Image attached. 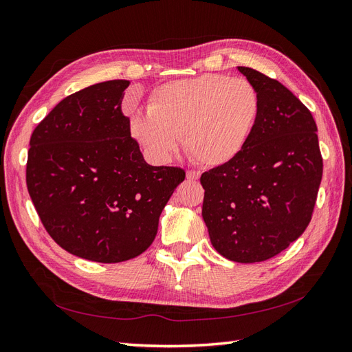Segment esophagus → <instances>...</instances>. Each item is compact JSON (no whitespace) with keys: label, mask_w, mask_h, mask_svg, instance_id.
Here are the masks:
<instances>
[{"label":"esophagus","mask_w":352,"mask_h":352,"mask_svg":"<svg viewBox=\"0 0 352 352\" xmlns=\"http://www.w3.org/2000/svg\"><path fill=\"white\" fill-rule=\"evenodd\" d=\"M186 179L191 180V182H195V180L199 179V172H197V170H188Z\"/></svg>","instance_id":"1"}]
</instances>
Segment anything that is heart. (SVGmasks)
<instances>
[{"instance_id":"b5f03b06","label":"heart","mask_w":352,"mask_h":352,"mask_svg":"<svg viewBox=\"0 0 352 352\" xmlns=\"http://www.w3.org/2000/svg\"><path fill=\"white\" fill-rule=\"evenodd\" d=\"M259 111V93L250 81L204 74L157 87L149 94L148 113H136L130 130L160 160L172 154L184 136L186 153L197 163L216 167L244 149Z\"/></svg>"}]
</instances>
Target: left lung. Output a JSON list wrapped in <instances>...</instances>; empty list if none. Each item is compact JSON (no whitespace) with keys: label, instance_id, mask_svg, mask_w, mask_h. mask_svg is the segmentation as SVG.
Masks as SVG:
<instances>
[{"label":"left lung","instance_id":"left-lung-1","mask_svg":"<svg viewBox=\"0 0 352 352\" xmlns=\"http://www.w3.org/2000/svg\"><path fill=\"white\" fill-rule=\"evenodd\" d=\"M261 98L258 121L234 160L199 177L203 219L223 258L268 261L296 241L311 222L322 177L317 124L284 85L239 66Z\"/></svg>","mask_w":352,"mask_h":352}]
</instances>
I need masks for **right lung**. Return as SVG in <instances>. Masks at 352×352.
Returning a JSON list of instances; mask_svg holds the SVG:
<instances>
[{
  "label": "right lung",
  "instance_id": "obj_1",
  "mask_svg": "<svg viewBox=\"0 0 352 352\" xmlns=\"http://www.w3.org/2000/svg\"><path fill=\"white\" fill-rule=\"evenodd\" d=\"M127 80L60 100L30 140L26 185L52 239L78 258L117 263L153 244L185 170L145 163L121 111Z\"/></svg>",
  "mask_w": 352,
  "mask_h": 352
}]
</instances>
